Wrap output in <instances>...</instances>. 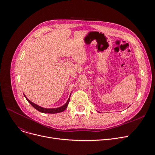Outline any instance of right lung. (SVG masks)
Returning a JSON list of instances; mask_svg holds the SVG:
<instances>
[{
	"instance_id": "1",
	"label": "right lung",
	"mask_w": 155,
	"mask_h": 155,
	"mask_svg": "<svg viewBox=\"0 0 155 155\" xmlns=\"http://www.w3.org/2000/svg\"><path fill=\"white\" fill-rule=\"evenodd\" d=\"M24 97H25V98L26 99V100L28 101V102L32 105V107H33L35 109H36V110H38V111L41 112H43V113H48V114H55V113H58V112H61L63 111H64L65 109L67 108L68 106V104L70 102V96L69 97L68 100L67 101V102L65 103L63 106L58 107V108H54V109H46V108H43L41 106H39V105H36V104L32 102L31 101H30L27 97H26V95L24 94ZM71 95V94H70Z\"/></svg>"
}]
</instances>
